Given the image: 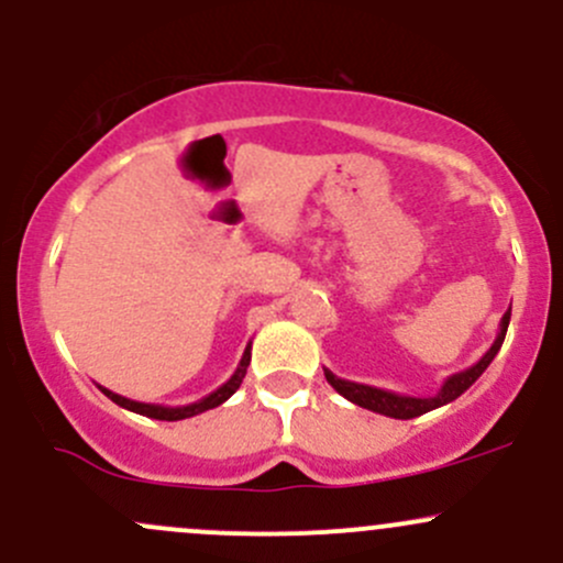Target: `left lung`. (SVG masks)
I'll return each mask as SVG.
<instances>
[{
	"mask_svg": "<svg viewBox=\"0 0 563 563\" xmlns=\"http://www.w3.org/2000/svg\"><path fill=\"white\" fill-rule=\"evenodd\" d=\"M510 310L501 316L499 334H496L494 345L485 351V356L477 361V364H472L470 369L455 372V375L448 377L434 396H401V394H394V390H383L375 386H364V383L342 380V377H336L334 372H329V369H323V375H327L329 386L334 388L340 396H345L347 401H353V405L364 407V410H372V412H380V416H388V418H399V421H410V418H418V416H423V412L437 410V407L459 399V396L464 394V390L470 388L485 369H488V364L494 361L496 353H499L501 342H505L507 327H510Z\"/></svg>",
	"mask_w": 563,
	"mask_h": 563,
	"instance_id": "8db88e82",
	"label": "left lung"
}]
</instances>
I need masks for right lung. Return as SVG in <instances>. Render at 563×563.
Returning a JSON list of instances; mask_svg holds the SVG:
<instances>
[{
	"label": "right lung",
	"instance_id": "obj_1",
	"mask_svg": "<svg viewBox=\"0 0 563 563\" xmlns=\"http://www.w3.org/2000/svg\"><path fill=\"white\" fill-rule=\"evenodd\" d=\"M247 364H251V342H247V347H245V353H242L240 364H236L234 375L229 377V380L223 383L221 388H216V390H212V394H207L205 399H199V401H191V405H183V407L145 405V401H134V399H126V396L115 394V390H110V388H102V386H99V390H102V394L108 396V399L115 401L118 407H123V410H132V412H137V416L156 418V421H183V418H194V416H199V412H205V410H212V407L223 405V401H227L229 396H232L234 390L240 388L242 377H245V372H247Z\"/></svg>",
	"mask_w": 563,
	"mask_h": 563
}]
</instances>
